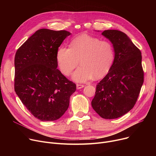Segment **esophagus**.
<instances>
[{
  "instance_id": "obj_1",
  "label": "esophagus",
  "mask_w": 156,
  "mask_h": 156,
  "mask_svg": "<svg viewBox=\"0 0 156 156\" xmlns=\"http://www.w3.org/2000/svg\"><path fill=\"white\" fill-rule=\"evenodd\" d=\"M85 87L84 85H81V84H77L76 85V88L77 89H80V88H82Z\"/></svg>"
}]
</instances>
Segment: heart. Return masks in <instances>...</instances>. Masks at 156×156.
<instances>
[{
    "label": "heart",
    "mask_w": 156,
    "mask_h": 156,
    "mask_svg": "<svg viewBox=\"0 0 156 156\" xmlns=\"http://www.w3.org/2000/svg\"><path fill=\"white\" fill-rule=\"evenodd\" d=\"M114 49L107 40L82 34L74 38L70 48L61 47L57 53L59 68L68 76L80 64L81 66L73 73L72 78L78 82H83L93 76L100 79L110 71L114 61Z\"/></svg>",
    "instance_id": "obj_1"
}]
</instances>
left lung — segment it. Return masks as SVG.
<instances>
[{
	"mask_svg": "<svg viewBox=\"0 0 156 156\" xmlns=\"http://www.w3.org/2000/svg\"><path fill=\"white\" fill-rule=\"evenodd\" d=\"M102 35L112 44L115 57L110 71L97 85L91 104L102 118L116 119L128 112L137 101L144 78L142 54L123 32L108 30Z\"/></svg>",
	"mask_w": 156,
	"mask_h": 156,
	"instance_id": "8db88e82",
	"label": "left lung"
}]
</instances>
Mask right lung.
<instances>
[{"mask_svg":"<svg viewBox=\"0 0 156 156\" xmlns=\"http://www.w3.org/2000/svg\"><path fill=\"white\" fill-rule=\"evenodd\" d=\"M71 34L40 29L15 55L14 90L27 109L40 121L59 119L67 111L76 84L57 69V53Z\"/></svg>","mask_w":156,"mask_h":156,"instance_id":"add662e5","label":"right lung"}]
</instances>
